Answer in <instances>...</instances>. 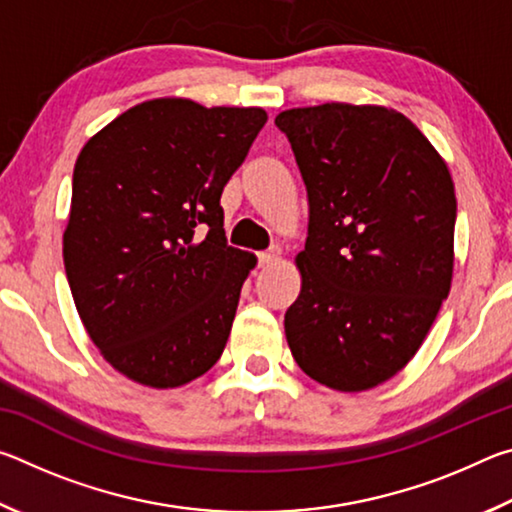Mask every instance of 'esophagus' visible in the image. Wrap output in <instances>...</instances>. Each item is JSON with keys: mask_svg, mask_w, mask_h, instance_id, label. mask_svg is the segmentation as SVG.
I'll return each instance as SVG.
<instances>
[{"mask_svg": "<svg viewBox=\"0 0 512 512\" xmlns=\"http://www.w3.org/2000/svg\"><path fill=\"white\" fill-rule=\"evenodd\" d=\"M280 248L277 246H273V248H268V250H264V253H259V264L262 266H268V264H273V262H277V259H280Z\"/></svg>", "mask_w": 512, "mask_h": 512, "instance_id": "obj_1", "label": "esophagus"}]
</instances>
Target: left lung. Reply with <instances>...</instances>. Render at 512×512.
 I'll use <instances>...</instances> for the list:
<instances>
[{
    "label": "left lung",
    "instance_id": "8db88e82",
    "mask_svg": "<svg viewBox=\"0 0 512 512\" xmlns=\"http://www.w3.org/2000/svg\"><path fill=\"white\" fill-rule=\"evenodd\" d=\"M309 198L298 300L284 332L318 384L366 391L397 375L452 287L456 196L411 119L381 106L284 110Z\"/></svg>",
    "mask_w": 512,
    "mask_h": 512
}]
</instances>
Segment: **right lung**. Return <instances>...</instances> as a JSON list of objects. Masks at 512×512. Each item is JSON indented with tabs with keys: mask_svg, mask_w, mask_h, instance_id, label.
<instances>
[{
	"mask_svg": "<svg viewBox=\"0 0 512 512\" xmlns=\"http://www.w3.org/2000/svg\"><path fill=\"white\" fill-rule=\"evenodd\" d=\"M266 119L262 108L153 99L79 153L67 282L92 343L137 384L183 386L223 354L257 259L225 241L221 194Z\"/></svg>",
	"mask_w": 512,
	"mask_h": 512,
	"instance_id": "right-lung-1",
	"label": "right lung"
}]
</instances>
